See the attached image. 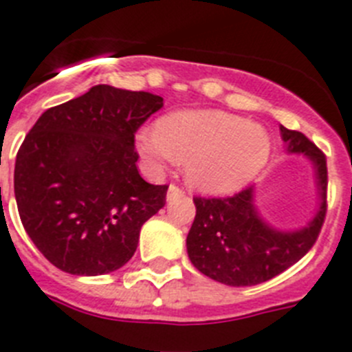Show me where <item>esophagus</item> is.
Here are the masks:
<instances>
[{
	"mask_svg": "<svg viewBox=\"0 0 352 352\" xmlns=\"http://www.w3.org/2000/svg\"><path fill=\"white\" fill-rule=\"evenodd\" d=\"M183 194H185V190H183V188H179L178 185H174V183H170V185H169V194H167V197H169V199H173V197H179V196H183Z\"/></svg>",
	"mask_w": 352,
	"mask_h": 352,
	"instance_id": "obj_1",
	"label": "esophagus"
}]
</instances>
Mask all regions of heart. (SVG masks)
Masks as SVG:
<instances>
[{"label": "heart", "instance_id": "heart-1", "mask_svg": "<svg viewBox=\"0 0 352 352\" xmlns=\"http://www.w3.org/2000/svg\"><path fill=\"white\" fill-rule=\"evenodd\" d=\"M137 149L153 170L185 160L188 182L206 192L240 188L265 167V128L221 110L174 112L137 133Z\"/></svg>", "mask_w": 352, "mask_h": 352}]
</instances>
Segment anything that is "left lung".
Segmentation results:
<instances>
[{"mask_svg":"<svg viewBox=\"0 0 352 352\" xmlns=\"http://www.w3.org/2000/svg\"><path fill=\"white\" fill-rule=\"evenodd\" d=\"M290 153H305L315 165L320 210L299 231L272 230L253 205V187L235 196L194 197L196 217L187 236L190 262L199 272L230 287H253L299 262L319 239L327 212L326 155L305 133L279 128Z\"/></svg>","mask_w":352,"mask_h":352,"instance_id":"left-lung-1","label":"left lung"}]
</instances>
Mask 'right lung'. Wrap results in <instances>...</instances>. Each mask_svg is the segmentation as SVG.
Returning <instances> with one entry per match:
<instances>
[{
	"label": "right lung",
	"mask_w": 352,
	"mask_h": 352,
	"mask_svg": "<svg viewBox=\"0 0 352 352\" xmlns=\"http://www.w3.org/2000/svg\"><path fill=\"white\" fill-rule=\"evenodd\" d=\"M160 96L96 85L47 108L16 156L14 192L26 233L47 262L76 276L121 269L167 185L144 182L135 133Z\"/></svg>",
	"instance_id": "1"
}]
</instances>
